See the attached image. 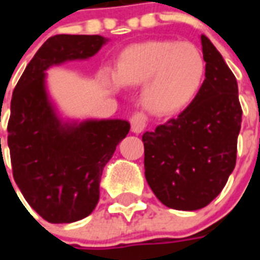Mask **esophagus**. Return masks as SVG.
<instances>
[{
	"instance_id": "obj_1",
	"label": "esophagus",
	"mask_w": 260,
	"mask_h": 260,
	"mask_svg": "<svg viewBox=\"0 0 260 260\" xmlns=\"http://www.w3.org/2000/svg\"><path fill=\"white\" fill-rule=\"evenodd\" d=\"M147 125V118L143 113H135L131 117V129L134 134H142Z\"/></svg>"
}]
</instances>
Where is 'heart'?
I'll return each mask as SVG.
<instances>
[{
	"label": "heart",
	"instance_id": "b5f03b06",
	"mask_svg": "<svg viewBox=\"0 0 260 260\" xmlns=\"http://www.w3.org/2000/svg\"><path fill=\"white\" fill-rule=\"evenodd\" d=\"M206 64L197 47L173 40H150L126 47L116 60V71L101 73L104 86H143L142 102L156 116H171L196 100L205 81Z\"/></svg>",
	"mask_w": 260,
	"mask_h": 260
}]
</instances>
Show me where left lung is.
Instances as JSON below:
<instances>
[{
	"instance_id": "8db88e82",
	"label": "left lung",
	"mask_w": 260,
	"mask_h": 260,
	"mask_svg": "<svg viewBox=\"0 0 260 260\" xmlns=\"http://www.w3.org/2000/svg\"><path fill=\"white\" fill-rule=\"evenodd\" d=\"M201 44L206 74L196 100L177 118L143 135L147 182L163 205L177 210L213 201L236 165L243 113L238 82L204 35Z\"/></svg>"
}]
</instances>
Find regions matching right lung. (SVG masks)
I'll use <instances>...</instances> for the list:
<instances>
[{"label":"right lung","instance_id":"right-lung-1","mask_svg":"<svg viewBox=\"0 0 260 260\" xmlns=\"http://www.w3.org/2000/svg\"><path fill=\"white\" fill-rule=\"evenodd\" d=\"M106 43L100 35L52 36L14 87L8 122L13 178L30 208L48 222H74L93 212L102 170L129 132L126 120H64L47 90L50 67L86 60Z\"/></svg>","mask_w":260,"mask_h":260}]
</instances>
